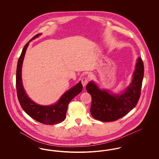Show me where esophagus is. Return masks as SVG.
Here are the masks:
<instances>
[{"label":"esophagus","instance_id":"1","mask_svg":"<svg viewBox=\"0 0 159 159\" xmlns=\"http://www.w3.org/2000/svg\"><path fill=\"white\" fill-rule=\"evenodd\" d=\"M89 81V79L88 77H84L82 79V83L83 84V86L85 87L86 85L88 83Z\"/></svg>","mask_w":159,"mask_h":159}]
</instances>
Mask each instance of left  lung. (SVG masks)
<instances>
[{
	"label": "left lung",
	"instance_id": "1",
	"mask_svg": "<svg viewBox=\"0 0 159 159\" xmlns=\"http://www.w3.org/2000/svg\"><path fill=\"white\" fill-rule=\"evenodd\" d=\"M144 64L139 57L137 60L132 81L120 94H111L101 90L93 82L86 86V91L92 97L91 115L101 121L117 120L128 113L136 106L141 95L144 77Z\"/></svg>",
	"mask_w": 159,
	"mask_h": 159
}]
</instances>
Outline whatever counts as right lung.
Listing matches in <instances>:
<instances>
[{
	"label": "right lung",
	"mask_w": 159,
	"mask_h": 159,
	"mask_svg": "<svg viewBox=\"0 0 159 159\" xmlns=\"http://www.w3.org/2000/svg\"><path fill=\"white\" fill-rule=\"evenodd\" d=\"M40 34V33L36 34L25 44L18 59L16 73L17 97L23 110L34 120L45 125H55L64 120L70 101L81 92L83 86L81 82H79L74 87L64 93L56 104L51 106L39 105L29 98L24 89L22 83L21 70L23 60L29 42Z\"/></svg>",
	"instance_id": "right-lung-1"
}]
</instances>
